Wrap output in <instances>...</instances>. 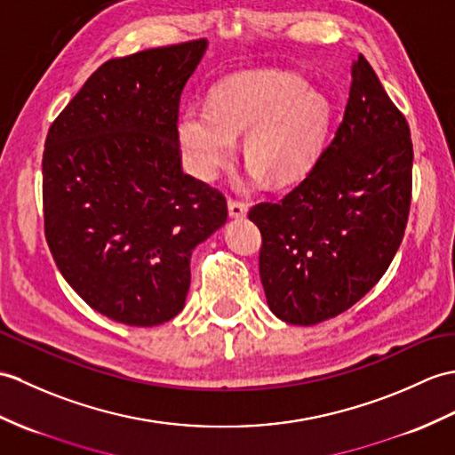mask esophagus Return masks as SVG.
I'll list each match as a JSON object with an SVG mask.
<instances>
[{
  "label": "esophagus",
  "instance_id": "34e87169",
  "mask_svg": "<svg viewBox=\"0 0 455 455\" xmlns=\"http://www.w3.org/2000/svg\"><path fill=\"white\" fill-rule=\"evenodd\" d=\"M248 213V205L244 202H238V199H228V215L232 219H242Z\"/></svg>",
  "mask_w": 455,
  "mask_h": 455
}]
</instances>
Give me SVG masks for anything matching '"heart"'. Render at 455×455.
I'll use <instances>...</instances> for the list:
<instances>
[{"label": "heart", "mask_w": 455, "mask_h": 455, "mask_svg": "<svg viewBox=\"0 0 455 455\" xmlns=\"http://www.w3.org/2000/svg\"><path fill=\"white\" fill-rule=\"evenodd\" d=\"M333 122L330 99L294 73L251 71L223 81L207 108L188 107L178 141L189 172L213 180L244 133V161L271 184H291L318 161Z\"/></svg>", "instance_id": "heart-1"}]
</instances>
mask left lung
Here are the masks:
<instances>
[{
    "label": "left lung",
    "instance_id": "8db88e82",
    "mask_svg": "<svg viewBox=\"0 0 455 455\" xmlns=\"http://www.w3.org/2000/svg\"><path fill=\"white\" fill-rule=\"evenodd\" d=\"M411 189L409 124L361 54L333 141L281 202L248 213L261 232L269 310L287 323L314 325L361 300L403 240Z\"/></svg>",
    "mask_w": 455,
    "mask_h": 455
}]
</instances>
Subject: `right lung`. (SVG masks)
Instances as JSON below:
<instances>
[{"instance_id": "add662e5", "label": "right lung", "mask_w": 455, "mask_h": 455, "mask_svg": "<svg viewBox=\"0 0 455 455\" xmlns=\"http://www.w3.org/2000/svg\"><path fill=\"white\" fill-rule=\"evenodd\" d=\"M207 40L108 60L50 125L44 235L71 289L135 327L186 304L189 258L227 223L219 189L182 172L178 107Z\"/></svg>"}]
</instances>
